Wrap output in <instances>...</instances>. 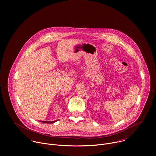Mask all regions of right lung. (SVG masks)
Segmentation results:
<instances>
[{
	"label": "right lung",
	"mask_w": 156,
	"mask_h": 156,
	"mask_svg": "<svg viewBox=\"0 0 156 156\" xmlns=\"http://www.w3.org/2000/svg\"><path fill=\"white\" fill-rule=\"evenodd\" d=\"M57 120H55V121H52V122H50V121H40L41 122H42V123H55V122H57Z\"/></svg>",
	"instance_id": "add662e5"
}]
</instances>
